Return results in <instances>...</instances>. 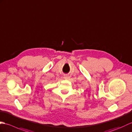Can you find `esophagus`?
<instances>
[{
    "label": "esophagus",
    "instance_id": "1",
    "mask_svg": "<svg viewBox=\"0 0 132 132\" xmlns=\"http://www.w3.org/2000/svg\"><path fill=\"white\" fill-rule=\"evenodd\" d=\"M64 79H66V80H67V79L68 78V75H64Z\"/></svg>",
    "mask_w": 132,
    "mask_h": 132
}]
</instances>
